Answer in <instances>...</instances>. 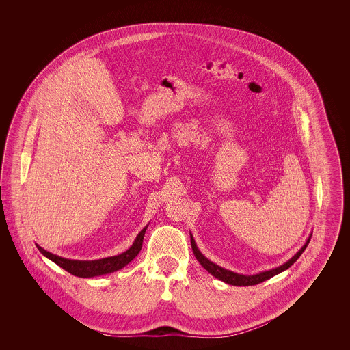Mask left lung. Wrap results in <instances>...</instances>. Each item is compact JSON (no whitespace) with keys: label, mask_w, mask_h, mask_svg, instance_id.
<instances>
[{"label":"left lung","mask_w":350,"mask_h":350,"mask_svg":"<svg viewBox=\"0 0 350 350\" xmlns=\"http://www.w3.org/2000/svg\"><path fill=\"white\" fill-rule=\"evenodd\" d=\"M311 236H312V234H310V237L307 239L306 244H304L287 262H284L281 267H274V269L267 270V271H261V273L253 274V275H244V274L233 273L231 270H227V269H224V267H219L217 264L211 262L210 260H207V258L200 253L191 234H190V240H191V248H193V253H194L196 258L200 261V265L204 267L211 275H214L215 278L223 281V282L232 284V286H253V284H258V283L264 282V281H267L269 278H271V277H274V275L282 273L286 269H288V267H291V265L299 258L300 254L307 248V245H308V243H310V240H311Z\"/></svg>","instance_id":"obj_1"}]
</instances>
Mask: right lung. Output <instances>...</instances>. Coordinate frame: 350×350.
Returning a JSON list of instances; mask_svg holds the SVG:
<instances>
[{"label":"right lung","mask_w":350,"mask_h":350,"mask_svg":"<svg viewBox=\"0 0 350 350\" xmlns=\"http://www.w3.org/2000/svg\"><path fill=\"white\" fill-rule=\"evenodd\" d=\"M148 226H146L139 234L136 236L133 245L113 257H106V258H100V260H93V261H80V260H69L64 257H59L53 253H50L46 250H43L42 247L36 245V248L39 252L46 256L47 258H50L51 261H53L56 265L63 267L64 270H67L68 273L76 275V277H81V278H92V277H97L102 274H109V273H114L119 269L126 267L127 264H130L133 258L139 254V252L142 250L143 245V239H144V233Z\"/></svg>","instance_id":"add662e5"}]
</instances>
